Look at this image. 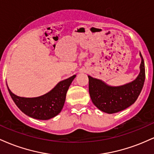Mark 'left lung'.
Segmentation results:
<instances>
[{
	"mask_svg": "<svg viewBox=\"0 0 154 154\" xmlns=\"http://www.w3.org/2000/svg\"><path fill=\"white\" fill-rule=\"evenodd\" d=\"M141 63L138 76L132 82L121 86H110L100 79L89 78V93L93 104L103 112L114 114L132 105L138 98L145 82V64Z\"/></svg>",
	"mask_w": 154,
	"mask_h": 154,
	"instance_id": "obj_1",
	"label": "left lung"
}]
</instances>
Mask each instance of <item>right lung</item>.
Returning <instances> with one entry per match:
<instances>
[{
    "label": "right lung",
    "instance_id": "1",
    "mask_svg": "<svg viewBox=\"0 0 154 154\" xmlns=\"http://www.w3.org/2000/svg\"><path fill=\"white\" fill-rule=\"evenodd\" d=\"M76 75L61 81L46 94L36 98H24L14 94L8 88L9 94L17 107L26 115L33 119L48 120L62 110L66 92Z\"/></svg>",
    "mask_w": 154,
    "mask_h": 154
}]
</instances>
